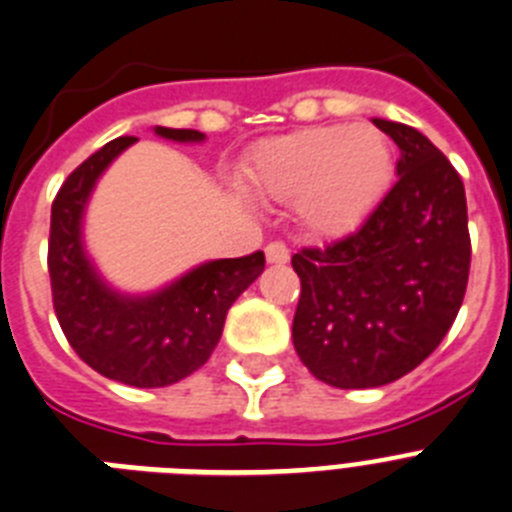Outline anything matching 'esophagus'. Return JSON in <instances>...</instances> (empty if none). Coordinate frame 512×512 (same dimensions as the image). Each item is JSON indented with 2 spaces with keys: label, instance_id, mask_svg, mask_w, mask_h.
Instances as JSON below:
<instances>
[{
  "label": "esophagus",
  "instance_id": "34e87169",
  "mask_svg": "<svg viewBox=\"0 0 512 512\" xmlns=\"http://www.w3.org/2000/svg\"><path fill=\"white\" fill-rule=\"evenodd\" d=\"M264 251H266V261H269V264H287L289 261V248L284 246L282 241H271Z\"/></svg>",
  "mask_w": 512,
  "mask_h": 512
}]
</instances>
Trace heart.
Listing matches in <instances>:
<instances>
[{
  "instance_id": "1",
  "label": "heart",
  "mask_w": 512,
  "mask_h": 512,
  "mask_svg": "<svg viewBox=\"0 0 512 512\" xmlns=\"http://www.w3.org/2000/svg\"><path fill=\"white\" fill-rule=\"evenodd\" d=\"M392 148L369 125H323L264 140L246 169L259 200L297 205L318 238H338L364 223L392 182Z\"/></svg>"
}]
</instances>
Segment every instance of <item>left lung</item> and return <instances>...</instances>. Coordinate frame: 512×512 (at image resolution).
I'll return each instance as SVG.
<instances>
[{"mask_svg":"<svg viewBox=\"0 0 512 512\" xmlns=\"http://www.w3.org/2000/svg\"><path fill=\"white\" fill-rule=\"evenodd\" d=\"M374 125L400 148L395 187L354 233L292 256L295 351L338 390L382 387L428 359L454 325L472 261L467 194L449 158L410 125Z\"/></svg>","mask_w":512,"mask_h":512,"instance_id":"left-lung-1","label":"left lung"}]
</instances>
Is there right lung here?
<instances>
[{
    "mask_svg": "<svg viewBox=\"0 0 512 512\" xmlns=\"http://www.w3.org/2000/svg\"><path fill=\"white\" fill-rule=\"evenodd\" d=\"M156 135L205 140L200 130L156 128ZM135 140H110L61 184L51 207L48 274L56 318L81 361L130 387H166L210 359L230 305L264 271V251L207 261L153 295H120L104 284L81 243V217L102 171Z\"/></svg>",
    "mask_w": 512,
    "mask_h": 512,
    "instance_id": "obj_1",
    "label": "right lung"
}]
</instances>
